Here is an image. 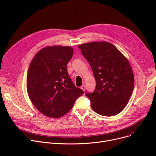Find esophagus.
<instances>
[{"instance_id": "esophagus-1", "label": "esophagus", "mask_w": 156, "mask_h": 156, "mask_svg": "<svg viewBox=\"0 0 156 156\" xmlns=\"http://www.w3.org/2000/svg\"><path fill=\"white\" fill-rule=\"evenodd\" d=\"M81 90H83V91H85V89H86V87L85 86V85H83L81 87Z\"/></svg>"}]
</instances>
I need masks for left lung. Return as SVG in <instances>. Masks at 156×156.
Wrapping results in <instances>:
<instances>
[{"mask_svg": "<svg viewBox=\"0 0 156 156\" xmlns=\"http://www.w3.org/2000/svg\"><path fill=\"white\" fill-rule=\"evenodd\" d=\"M92 68L96 81L93 93H87L92 109L104 116L116 115L125 109L134 87V75L128 60L108 42L78 45Z\"/></svg>", "mask_w": 156, "mask_h": 156, "instance_id": "obj_1", "label": "left lung"}]
</instances>
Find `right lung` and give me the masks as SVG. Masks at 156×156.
<instances>
[{
    "label": "right lung",
    "mask_w": 156,
    "mask_h": 156,
    "mask_svg": "<svg viewBox=\"0 0 156 156\" xmlns=\"http://www.w3.org/2000/svg\"><path fill=\"white\" fill-rule=\"evenodd\" d=\"M73 54L71 47L48 46L38 51L30 64L27 78L28 96L35 107L47 117L64 116L84 93L74 85L67 71Z\"/></svg>",
    "instance_id": "add662e5"
}]
</instances>
